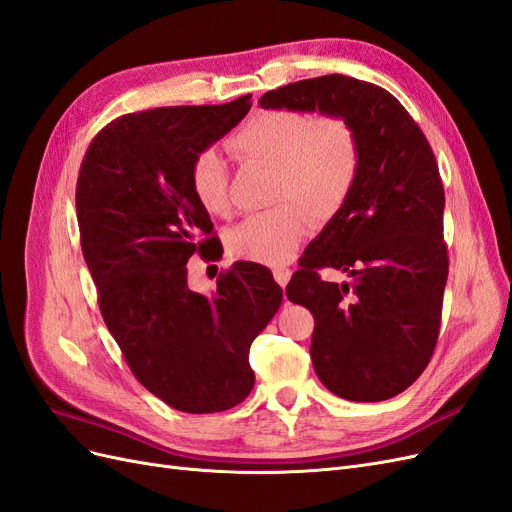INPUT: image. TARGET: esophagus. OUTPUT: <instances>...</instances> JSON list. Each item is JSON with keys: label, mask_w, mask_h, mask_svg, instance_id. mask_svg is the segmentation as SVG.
Masks as SVG:
<instances>
[{"label": "esophagus", "mask_w": 512, "mask_h": 512, "mask_svg": "<svg viewBox=\"0 0 512 512\" xmlns=\"http://www.w3.org/2000/svg\"><path fill=\"white\" fill-rule=\"evenodd\" d=\"M290 275H292V271H290V269H286V267H277V269H273V277H275V282L280 284L282 288L288 284Z\"/></svg>", "instance_id": "34e87169"}]
</instances>
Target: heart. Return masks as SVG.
<instances>
[{
  "label": "heart",
  "instance_id": "heart-1",
  "mask_svg": "<svg viewBox=\"0 0 512 512\" xmlns=\"http://www.w3.org/2000/svg\"><path fill=\"white\" fill-rule=\"evenodd\" d=\"M241 162L273 168V200L267 211L247 215L226 235L230 256L258 265H286L307 235L309 215L324 222L342 209L361 170V145L339 115H309L294 108L258 111L228 138ZM190 190L200 209L224 215L230 207L228 170L220 153H198L190 166Z\"/></svg>",
  "mask_w": 512,
  "mask_h": 512
}]
</instances>
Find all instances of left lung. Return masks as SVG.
Returning <instances> with one entry per match:
<instances>
[{"label":"left lung","instance_id":"8db88e82","mask_svg":"<svg viewBox=\"0 0 512 512\" xmlns=\"http://www.w3.org/2000/svg\"><path fill=\"white\" fill-rule=\"evenodd\" d=\"M262 108L339 115L359 136L354 188L286 286L314 314L312 363L350 401H384L423 374L438 342L448 277L444 188L423 130L389 91L327 74L267 91ZM337 268L348 285L324 283Z\"/></svg>","mask_w":512,"mask_h":512}]
</instances>
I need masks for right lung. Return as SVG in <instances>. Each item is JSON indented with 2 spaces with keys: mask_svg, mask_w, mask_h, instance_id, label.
<instances>
[{
  "mask_svg": "<svg viewBox=\"0 0 512 512\" xmlns=\"http://www.w3.org/2000/svg\"><path fill=\"white\" fill-rule=\"evenodd\" d=\"M162 106L113 119L91 141L76 181L81 247L108 331L132 374L170 408L209 414L254 389L250 346L282 305L267 267L235 262L211 297L188 288V260L218 256L190 166L250 111Z\"/></svg>",
  "mask_w": 512,
  "mask_h": 512,
  "instance_id": "1",
  "label": "right lung"
}]
</instances>
